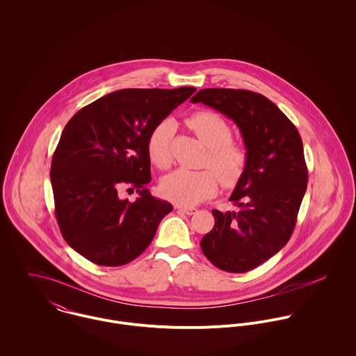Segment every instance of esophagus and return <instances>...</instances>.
<instances>
[{"label":"esophagus","instance_id":"1","mask_svg":"<svg viewBox=\"0 0 356 356\" xmlns=\"http://www.w3.org/2000/svg\"><path fill=\"white\" fill-rule=\"evenodd\" d=\"M178 209L179 211H182L184 213H186V215H193L196 211H197V208H195V207H178Z\"/></svg>","mask_w":356,"mask_h":356}]
</instances>
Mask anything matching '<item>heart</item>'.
Masks as SVG:
<instances>
[{
  "label": "heart",
  "instance_id": "obj_1",
  "mask_svg": "<svg viewBox=\"0 0 356 356\" xmlns=\"http://www.w3.org/2000/svg\"><path fill=\"white\" fill-rule=\"evenodd\" d=\"M186 126L208 148L203 165L210 168H178L161 179V193L181 205H195L213 196L218 191V179L225 186L236 185L243 177L248 153L245 147L232 140V127L216 112L199 111L186 118ZM174 133L171 120L159 122L148 136L147 148L153 163L165 168L170 164V144Z\"/></svg>",
  "mask_w": 356,
  "mask_h": 356
}]
</instances>
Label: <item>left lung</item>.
<instances>
[{
	"mask_svg": "<svg viewBox=\"0 0 356 356\" xmlns=\"http://www.w3.org/2000/svg\"><path fill=\"white\" fill-rule=\"evenodd\" d=\"M219 111L238 126L248 161L230 202L237 211L212 209L215 225L200 243L220 270L245 273L289 241L308 181L302 137L267 97L241 89H203L192 100Z\"/></svg>",
	"mask_w": 356,
	"mask_h": 356,
	"instance_id": "obj_1",
	"label": "left lung"
}]
</instances>
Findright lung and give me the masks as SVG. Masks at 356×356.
<instances>
[{
  "mask_svg": "<svg viewBox=\"0 0 356 356\" xmlns=\"http://www.w3.org/2000/svg\"><path fill=\"white\" fill-rule=\"evenodd\" d=\"M196 89H123L78 111L53 153L54 213L67 244L100 266H123L152 243L172 205L153 197L147 148L153 127ZM136 188L131 204L120 197Z\"/></svg>",
  "mask_w": 356,
  "mask_h": 356,
  "instance_id": "obj_1",
  "label": "right lung"
}]
</instances>
